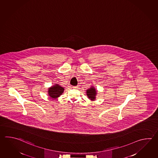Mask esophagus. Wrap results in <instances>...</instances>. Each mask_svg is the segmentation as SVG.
I'll return each mask as SVG.
<instances>
[{
    "label": "esophagus",
    "instance_id": "obj_1",
    "mask_svg": "<svg viewBox=\"0 0 158 158\" xmlns=\"http://www.w3.org/2000/svg\"><path fill=\"white\" fill-rule=\"evenodd\" d=\"M77 88H78V87H77V86H74V87H73V88H74V89H77Z\"/></svg>",
    "mask_w": 158,
    "mask_h": 158
}]
</instances>
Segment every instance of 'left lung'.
Instances as JSON below:
<instances>
[{
  "instance_id": "1",
  "label": "left lung",
  "mask_w": 158,
  "mask_h": 158,
  "mask_svg": "<svg viewBox=\"0 0 158 158\" xmlns=\"http://www.w3.org/2000/svg\"><path fill=\"white\" fill-rule=\"evenodd\" d=\"M97 91L94 88H90L87 90V96L88 98L91 100H94L95 99V96L96 95Z\"/></svg>"
}]
</instances>
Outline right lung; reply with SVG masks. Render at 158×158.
<instances>
[{
	"label": "right lung",
	"instance_id": "add662e5",
	"mask_svg": "<svg viewBox=\"0 0 158 158\" xmlns=\"http://www.w3.org/2000/svg\"><path fill=\"white\" fill-rule=\"evenodd\" d=\"M64 88L63 87H61L60 85H58V84H56L54 86L52 87L49 89V95L51 97V98L56 99L58 98L60 95H61L64 92Z\"/></svg>",
	"mask_w": 158,
	"mask_h": 158
}]
</instances>
